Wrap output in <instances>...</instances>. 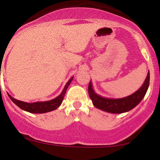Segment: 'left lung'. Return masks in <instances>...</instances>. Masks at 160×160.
I'll list each match as a JSON object with an SVG mask.
<instances>
[{"instance_id":"8db88e82","label":"left lung","mask_w":160,"mask_h":160,"mask_svg":"<svg viewBox=\"0 0 160 160\" xmlns=\"http://www.w3.org/2000/svg\"><path fill=\"white\" fill-rule=\"evenodd\" d=\"M149 81L150 74L148 71L142 86L133 94L123 98H107L99 95L94 91L91 81L89 84L88 90L92 104L97 108L109 113L120 114L132 110L142 100L149 86Z\"/></svg>"}]
</instances>
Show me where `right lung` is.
<instances>
[{
	"label": "right lung",
	"mask_w": 160,
	"mask_h": 160,
	"mask_svg": "<svg viewBox=\"0 0 160 160\" xmlns=\"http://www.w3.org/2000/svg\"><path fill=\"white\" fill-rule=\"evenodd\" d=\"M73 78L71 77L69 79V81L66 83L64 88H63V91L61 93L56 97L55 99H52L48 101H42V102H34V103H27V102L21 101V100H18L16 99L13 98L11 95H8L9 98L12 100V102L15 104L20 108L22 110L26 111V112H30V113H35V114H42V113H46V112H52V111L56 110V108H58L60 107V104L63 102V97H64L66 91L68 89V86L71 84V81L73 80Z\"/></svg>",
	"instance_id": "obj_1"
}]
</instances>
